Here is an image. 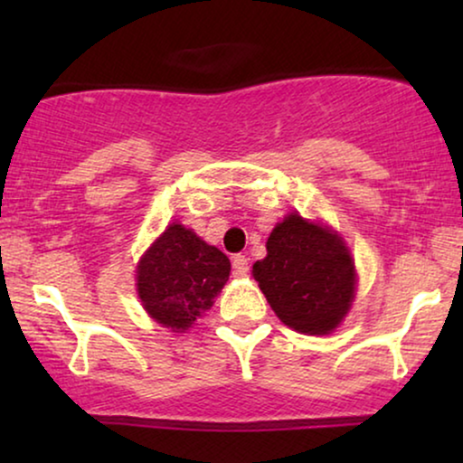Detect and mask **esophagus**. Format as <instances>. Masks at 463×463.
Returning a JSON list of instances; mask_svg holds the SVG:
<instances>
[{
	"instance_id": "34e87169",
	"label": "esophagus",
	"mask_w": 463,
	"mask_h": 463,
	"mask_svg": "<svg viewBox=\"0 0 463 463\" xmlns=\"http://www.w3.org/2000/svg\"><path fill=\"white\" fill-rule=\"evenodd\" d=\"M232 265H233V274H236V276L242 278V276L249 274V259H246L244 255H233Z\"/></svg>"
}]
</instances>
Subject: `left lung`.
<instances>
[{"mask_svg": "<svg viewBox=\"0 0 463 463\" xmlns=\"http://www.w3.org/2000/svg\"><path fill=\"white\" fill-rule=\"evenodd\" d=\"M265 249L268 257L252 265V276L278 318L299 333H333L356 293V268L339 233L290 213Z\"/></svg>", "mask_w": 463, "mask_h": 463, "instance_id": "obj_1", "label": "left lung"}]
</instances>
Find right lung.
<instances>
[{
	"mask_svg": "<svg viewBox=\"0 0 463 463\" xmlns=\"http://www.w3.org/2000/svg\"><path fill=\"white\" fill-rule=\"evenodd\" d=\"M230 269V259L217 246L170 223L137 265L138 299L157 325L185 333L213 307Z\"/></svg>",
	"mask_w": 463,
	"mask_h": 463,
	"instance_id": "1",
	"label": "right lung"
}]
</instances>
